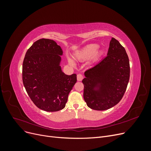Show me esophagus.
Here are the masks:
<instances>
[{
    "label": "esophagus",
    "instance_id": "34e87169",
    "mask_svg": "<svg viewBox=\"0 0 151 151\" xmlns=\"http://www.w3.org/2000/svg\"><path fill=\"white\" fill-rule=\"evenodd\" d=\"M83 78H84V76L82 75V74H78L77 75V81H82L83 79Z\"/></svg>",
    "mask_w": 151,
    "mask_h": 151
}]
</instances>
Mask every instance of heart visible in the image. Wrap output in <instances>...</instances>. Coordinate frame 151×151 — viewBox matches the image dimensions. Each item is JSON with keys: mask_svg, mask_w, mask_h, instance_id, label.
<instances>
[{"mask_svg": "<svg viewBox=\"0 0 151 151\" xmlns=\"http://www.w3.org/2000/svg\"><path fill=\"white\" fill-rule=\"evenodd\" d=\"M98 48L99 46L96 44H90L87 45L77 54V58L81 61L88 60L96 54Z\"/></svg>", "mask_w": 151, "mask_h": 151, "instance_id": "obj_1", "label": "heart"}]
</instances>
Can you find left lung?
Returning <instances> with one entry per match:
<instances>
[{"instance_id": "obj_1", "label": "left lung", "mask_w": 151, "mask_h": 151, "mask_svg": "<svg viewBox=\"0 0 151 151\" xmlns=\"http://www.w3.org/2000/svg\"><path fill=\"white\" fill-rule=\"evenodd\" d=\"M84 74V99L88 106L103 111L115 106L124 95L130 79V63L125 49L112 38L107 56ZM99 83V90H94Z\"/></svg>"}]
</instances>
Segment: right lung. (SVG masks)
Wrapping results in <instances>:
<instances>
[{
    "instance_id": "1",
    "label": "right lung",
    "mask_w": 151,
    "mask_h": 151,
    "mask_svg": "<svg viewBox=\"0 0 151 151\" xmlns=\"http://www.w3.org/2000/svg\"><path fill=\"white\" fill-rule=\"evenodd\" d=\"M62 50L53 40L40 39L27 50L22 63V82L31 101L42 110L64 108L77 75L65 74L59 65Z\"/></svg>"
}]
</instances>
